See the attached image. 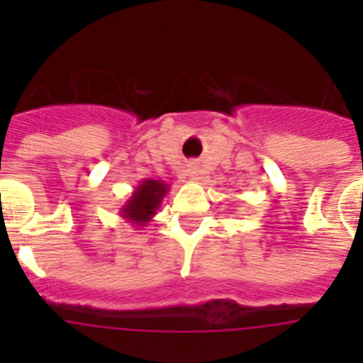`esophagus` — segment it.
<instances>
[{
    "label": "esophagus",
    "mask_w": 363,
    "mask_h": 363,
    "mask_svg": "<svg viewBox=\"0 0 363 363\" xmlns=\"http://www.w3.org/2000/svg\"><path fill=\"white\" fill-rule=\"evenodd\" d=\"M188 179H192V181L199 179V169H198V167H190V169H188Z\"/></svg>",
    "instance_id": "34e87169"
}]
</instances>
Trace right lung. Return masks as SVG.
<instances>
[{
    "label": "right lung",
    "mask_w": 363,
    "mask_h": 363,
    "mask_svg": "<svg viewBox=\"0 0 363 363\" xmlns=\"http://www.w3.org/2000/svg\"><path fill=\"white\" fill-rule=\"evenodd\" d=\"M169 192V184L156 179H143L121 207V216L135 228L147 226L152 220L162 199Z\"/></svg>",
    "instance_id": "1"
}]
</instances>
